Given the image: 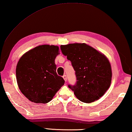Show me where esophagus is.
Segmentation results:
<instances>
[{
    "label": "esophagus",
    "mask_w": 132,
    "mask_h": 132,
    "mask_svg": "<svg viewBox=\"0 0 132 132\" xmlns=\"http://www.w3.org/2000/svg\"><path fill=\"white\" fill-rule=\"evenodd\" d=\"M63 78L64 79V81L66 82L67 81V78H66V75H64L63 76Z\"/></svg>",
    "instance_id": "34e87169"
}]
</instances>
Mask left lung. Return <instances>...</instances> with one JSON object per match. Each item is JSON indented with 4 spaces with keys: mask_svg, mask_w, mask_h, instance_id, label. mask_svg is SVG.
I'll list each match as a JSON object with an SVG mask.
<instances>
[{
    "mask_svg": "<svg viewBox=\"0 0 132 132\" xmlns=\"http://www.w3.org/2000/svg\"><path fill=\"white\" fill-rule=\"evenodd\" d=\"M60 48L75 70L77 82L69 88L83 103L99 100L111 82V67L107 57L85 43L62 45Z\"/></svg>",
    "mask_w": 132,
    "mask_h": 132,
    "instance_id": "8db88e82",
    "label": "left lung"
}]
</instances>
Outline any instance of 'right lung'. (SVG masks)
Here are the masks:
<instances>
[{
	"mask_svg": "<svg viewBox=\"0 0 132 132\" xmlns=\"http://www.w3.org/2000/svg\"><path fill=\"white\" fill-rule=\"evenodd\" d=\"M57 46L41 45L19 59L16 68L17 84L26 98L35 103L46 104L64 85L56 73L55 59L59 54Z\"/></svg>",
	"mask_w": 132,
	"mask_h": 132,
	"instance_id": "obj_1",
	"label": "right lung"
}]
</instances>
